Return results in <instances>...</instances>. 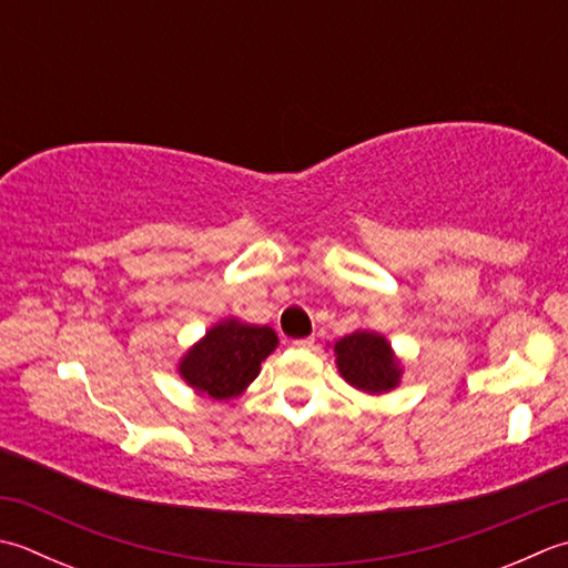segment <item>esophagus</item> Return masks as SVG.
Wrapping results in <instances>:
<instances>
[{
  "instance_id": "1",
  "label": "esophagus",
  "mask_w": 568,
  "mask_h": 568,
  "mask_svg": "<svg viewBox=\"0 0 568 568\" xmlns=\"http://www.w3.org/2000/svg\"><path fill=\"white\" fill-rule=\"evenodd\" d=\"M295 349H313L315 347V337H303V339H295L293 342Z\"/></svg>"
}]
</instances>
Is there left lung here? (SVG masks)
I'll list each match as a JSON object with an SVG mask.
<instances>
[{"label":"left lung","instance_id":"left-lung-1","mask_svg":"<svg viewBox=\"0 0 568 568\" xmlns=\"http://www.w3.org/2000/svg\"><path fill=\"white\" fill-rule=\"evenodd\" d=\"M335 357L344 382L364 394H386L402 382V362L379 332L357 329L337 339Z\"/></svg>","mask_w":568,"mask_h":568}]
</instances>
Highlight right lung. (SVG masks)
Instances as JSON below:
<instances>
[{
    "label": "right lung",
    "instance_id": "1",
    "mask_svg": "<svg viewBox=\"0 0 568 568\" xmlns=\"http://www.w3.org/2000/svg\"><path fill=\"white\" fill-rule=\"evenodd\" d=\"M275 347L277 335L268 325L221 320L180 359V376L196 394L229 402L246 392Z\"/></svg>",
    "mask_w": 568,
    "mask_h": 568
}]
</instances>
